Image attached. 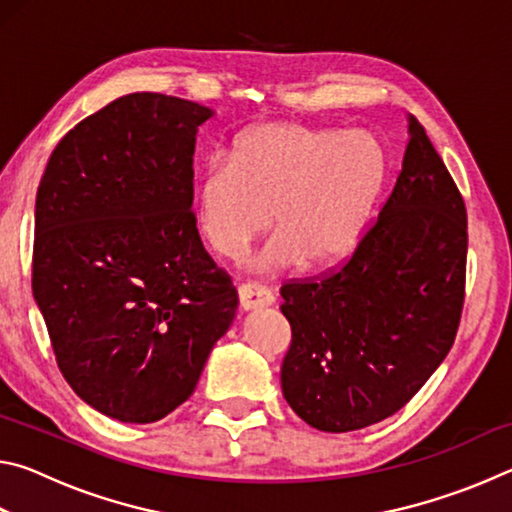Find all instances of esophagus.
Here are the masks:
<instances>
[{
  "label": "esophagus",
  "instance_id": "esophagus-1",
  "mask_svg": "<svg viewBox=\"0 0 512 512\" xmlns=\"http://www.w3.org/2000/svg\"><path fill=\"white\" fill-rule=\"evenodd\" d=\"M273 300H275L273 293L257 282H246L239 287V305L246 311L273 305Z\"/></svg>",
  "mask_w": 512,
  "mask_h": 512
}]
</instances>
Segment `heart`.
Masks as SVG:
<instances>
[{
	"label": "heart",
	"instance_id": "obj_1",
	"mask_svg": "<svg viewBox=\"0 0 512 512\" xmlns=\"http://www.w3.org/2000/svg\"><path fill=\"white\" fill-rule=\"evenodd\" d=\"M386 178L370 133L264 124L212 158L196 183V225L216 253L239 259L271 225L262 271L329 266L357 244Z\"/></svg>",
	"mask_w": 512,
	"mask_h": 512
}]
</instances>
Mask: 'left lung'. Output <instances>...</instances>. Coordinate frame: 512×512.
<instances>
[{"mask_svg": "<svg viewBox=\"0 0 512 512\" xmlns=\"http://www.w3.org/2000/svg\"><path fill=\"white\" fill-rule=\"evenodd\" d=\"M465 262L463 196L411 115L400 176L352 255L320 277L282 284L291 409L329 433L400 411L452 350Z\"/></svg>", "mask_w": 512, "mask_h": 512, "instance_id": "8db88e82", "label": "left lung"}]
</instances>
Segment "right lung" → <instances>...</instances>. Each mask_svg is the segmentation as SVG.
<instances>
[{"label":"right lung","instance_id":"right-lung-1","mask_svg":"<svg viewBox=\"0 0 512 512\" xmlns=\"http://www.w3.org/2000/svg\"><path fill=\"white\" fill-rule=\"evenodd\" d=\"M201 103L135 92L79 121L36 198L33 298L74 393L121 422L189 400L237 311L196 230Z\"/></svg>","mask_w":512,"mask_h":512}]
</instances>
